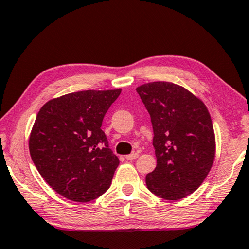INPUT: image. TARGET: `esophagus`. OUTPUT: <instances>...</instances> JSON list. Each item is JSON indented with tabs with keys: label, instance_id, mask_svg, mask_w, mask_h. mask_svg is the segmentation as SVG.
Segmentation results:
<instances>
[{
	"label": "esophagus",
	"instance_id": "esophagus-1",
	"mask_svg": "<svg viewBox=\"0 0 249 249\" xmlns=\"http://www.w3.org/2000/svg\"><path fill=\"white\" fill-rule=\"evenodd\" d=\"M138 156H139V154H138V153H132V154H130V155L125 156V159L128 160V161H131V160H135V159H137Z\"/></svg>",
	"mask_w": 249,
	"mask_h": 249
}]
</instances>
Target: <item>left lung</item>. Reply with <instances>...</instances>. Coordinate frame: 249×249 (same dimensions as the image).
I'll use <instances>...</instances> for the list:
<instances>
[{
  "label": "left lung",
  "instance_id": "obj_1",
  "mask_svg": "<svg viewBox=\"0 0 249 249\" xmlns=\"http://www.w3.org/2000/svg\"><path fill=\"white\" fill-rule=\"evenodd\" d=\"M150 115L157 164L146 176L148 190L180 200L197 190L215 159V133L207 107L184 87L155 81L137 88Z\"/></svg>",
  "mask_w": 249,
  "mask_h": 249
}]
</instances>
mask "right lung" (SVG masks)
<instances>
[{"label":"right lung","mask_w":249,"mask_h":249,"mask_svg":"<svg viewBox=\"0 0 249 249\" xmlns=\"http://www.w3.org/2000/svg\"><path fill=\"white\" fill-rule=\"evenodd\" d=\"M121 89L81 90L50 100L37 112L30 154L53 190L88 202L111 185L119 164L101 130L103 117Z\"/></svg>","instance_id":"obj_1"}]
</instances>
